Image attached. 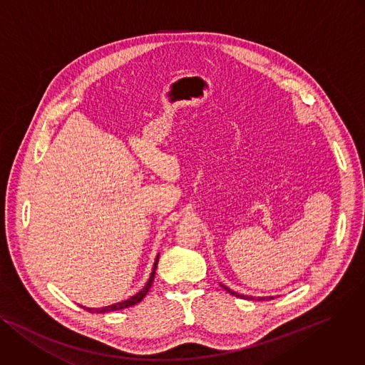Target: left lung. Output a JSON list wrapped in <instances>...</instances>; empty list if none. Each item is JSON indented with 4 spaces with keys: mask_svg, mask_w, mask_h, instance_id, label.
Instances as JSON below:
<instances>
[{
    "mask_svg": "<svg viewBox=\"0 0 365 365\" xmlns=\"http://www.w3.org/2000/svg\"><path fill=\"white\" fill-rule=\"evenodd\" d=\"M220 286H222V287H225V289L227 290V292H229V294H232L233 297H237V298H242V299H250V301H253V299H255L253 297H247V295H240V294L235 292V290H232V289H230V287H227L226 284H222V283H220ZM257 299H259V301H269V299H273V297H269V298H257Z\"/></svg>",
    "mask_w": 365,
    "mask_h": 365,
    "instance_id": "1",
    "label": "left lung"
}]
</instances>
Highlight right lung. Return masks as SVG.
<instances>
[{"mask_svg": "<svg viewBox=\"0 0 365 365\" xmlns=\"http://www.w3.org/2000/svg\"><path fill=\"white\" fill-rule=\"evenodd\" d=\"M158 259H160V255H157V259L154 262V266H153V272H151V276L147 282V284H145L138 294H135L133 297H130L129 299L126 301H122V302H118V304H113V305H109V307H105V308H86V307H82L83 309H86L88 312H92V314H105V312H112V311H119V309H125V308H129V307H133L136 304H139L145 295L148 294L150 287L153 286V282H154V277H155V270H157V264H158Z\"/></svg>", "mask_w": 365, "mask_h": 365, "instance_id": "1", "label": "right lung"}]
</instances>
